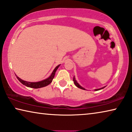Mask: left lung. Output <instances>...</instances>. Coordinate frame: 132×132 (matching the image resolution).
Returning <instances> with one entry per match:
<instances>
[{
    "label": "left lung",
    "instance_id": "1",
    "mask_svg": "<svg viewBox=\"0 0 132 132\" xmlns=\"http://www.w3.org/2000/svg\"><path fill=\"white\" fill-rule=\"evenodd\" d=\"M73 81H74V84H75V85H76V86L78 87V88H81V89H82V90H86V89H85L84 88H83V87H82L81 86H80V84H78V83L77 82V81L76 80V78L74 77H73ZM105 87H103V88H99V89H96V90H95V91H97V90H101V89H103V88H104Z\"/></svg>",
    "mask_w": 132,
    "mask_h": 132
}]
</instances>
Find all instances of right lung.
<instances>
[{
    "label": "right lung",
    "instance_id": "obj_1",
    "mask_svg": "<svg viewBox=\"0 0 132 132\" xmlns=\"http://www.w3.org/2000/svg\"><path fill=\"white\" fill-rule=\"evenodd\" d=\"M60 65H58V66H56L55 68L54 69L53 72H52V74L51 76L47 78L45 80H42L41 81H39V82H28V81H26L22 80V79L18 77V76H16V78H18V80L21 82L22 84L25 85V86L28 87H31V88H42V87H45L48 85H49L51 82L52 81V80L55 76V72L57 70V69L59 67V66Z\"/></svg>",
    "mask_w": 132,
    "mask_h": 132
}]
</instances>
